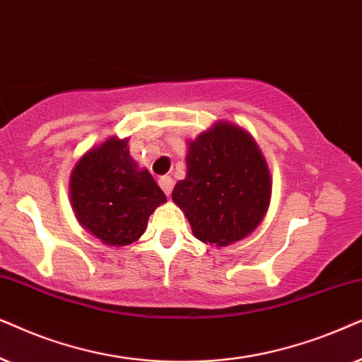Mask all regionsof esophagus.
<instances>
[{
  "label": "esophagus",
  "mask_w": 362,
  "mask_h": 362,
  "mask_svg": "<svg viewBox=\"0 0 362 362\" xmlns=\"http://www.w3.org/2000/svg\"><path fill=\"white\" fill-rule=\"evenodd\" d=\"M158 185H160V189L165 192V195H170L172 194V189H173V180L172 177L168 175H163L158 178Z\"/></svg>",
  "instance_id": "esophagus-1"
}]
</instances>
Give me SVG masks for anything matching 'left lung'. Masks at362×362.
Returning a JSON list of instances; mask_svg holds the SVG:
<instances>
[{
	"label": "left lung",
	"instance_id": "8db88e82",
	"mask_svg": "<svg viewBox=\"0 0 362 362\" xmlns=\"http://www.w3.org/2000/svg\"><path fill=\"white\" fill-rule=\"evenodd\" d=\"M269 195L272 180L257 144L243 129L218 122L190 142L187 177L175 185L172 200L197 238L225 247L257 228Z\"/></svg>",
	"mask_w": 362,
	"mask_h": 362
}]
</instances>
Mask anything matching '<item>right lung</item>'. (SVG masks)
I'll return each instance as SVG.
<instances>
[{"mask_svg":"<svg viewBox=\"0 0 362 362\" xmlns=\"http://www.w3.org/2000/svg\"><path fill=\"white\" fill-rule=\"evenodd\" d=\"M71 202L79 223L109 247L136 242L167 197L148 170L137 168L127 141L110 137L81 158L71 175Z\"/></svg>","mask_w":362,"mask_h":362,"instance_id":"add662e5","label":"right lung"}]
</instances>
